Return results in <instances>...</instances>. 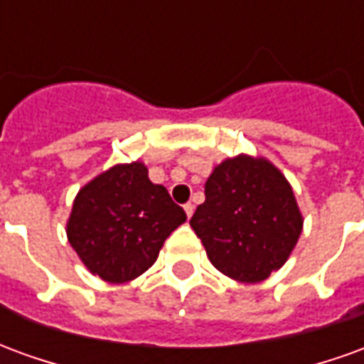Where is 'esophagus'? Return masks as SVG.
<instances>
[{
	"instance_id": "34e87169",
	"label": "esophagus",
	"mask_w": 364,
	"mask_h": 364,
	"mask_svg": "<svg viewBox=\"0 0 364 364\" xmlns=\"http://www.w3.org/2000/svg\"><path fill=\"white\" fill-rule=\"evenodd\" d=\"M183 208H185V213H187V216H193V210H195V206L191 205V203H187V205H183Z\"/></svg>"
}]
</instances>
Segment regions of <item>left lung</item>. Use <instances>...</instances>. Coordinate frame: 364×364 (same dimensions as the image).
I'll return each instance as SVG.
<instances>
[{
  "mask_svg": "<svg viewBox=\"0 0 364 364\" xmlns=\"http://www.w3.org/2000/svg\"><path fill=\"white\" fill-rule=\"evenodd\" d=\"M191 228L214 267L240 282H259L282 267L302 232L284 175L263 158L237 156L214 167Z\"/></svg>",
  "mask_w": 364,
  "mask_h": 364,
  "instance_id": "1",
  "label": "left lung"
}]
</instances>
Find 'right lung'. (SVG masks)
<instances>
[{
	"instance_id": "obj_1",
	"label": "right lung",
	"mask_w": 364,
	"mask_h": 364,
	"mask_svg": "<svg viewBox=\"0 0 364 364\" xmlns=\"http://www.w3.org/2000/svg\"><path fill=\"white\" fill-rule=\"evenodd\" d=\"M187 220L144 164L114 166L87 183L74 200L68 240L93 274L127 282L154 265L167 236Z\"/></svg>"
}]
</instances>
